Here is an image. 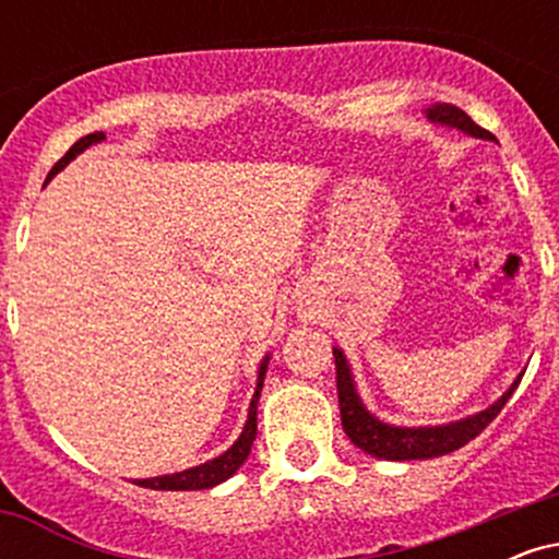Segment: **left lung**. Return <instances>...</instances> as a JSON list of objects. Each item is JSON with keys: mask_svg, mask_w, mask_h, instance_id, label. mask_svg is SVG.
Wrapping results in <instances>:
<instances>
[{"mask_svg": "<svg viewBox=\"0 0 559 559\" xmlns=\"http://www.w3.org/2000/svg\"><path fill=\"white\" fill-rule=\"evenodd\" d=\"M428 118L433 123L460 128V131L471 133L476 139H493L486 128L473 123V118L467 112L460 110L454 105H433L428 110ZM497 141V139H493ZM333 360H336V391H338V409H342V426L344 433L349 436L352 444L360 447L365 454L378 460H391V463H400V460H431L441 457V454L454 452V449L465 447L467 441H473L484 431L489 423L502 413L507 400L512 396V391L518 389L521 378L504 391L502 400H497L489 409L473 415V418L449 423V426H433V428H396L386 426V423L376 420L368 409L362 407L360 396H357L355 383H352L349 365L342 349H333Z\"/></svg>", "mask_w": 559, "mask_h": 559, "instance_id": "left-lung-1", "label": "left lung"}]
</instances>
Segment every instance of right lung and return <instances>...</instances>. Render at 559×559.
Instances as JSON below:
<instances>
[{"mask_svg":"<svg viewBox=\"0 0 559 559\" xmlns=\"http://www.w3.org/2000/svg\"><path fill=\"white\" fill-rule=\"evenodd\" d=\"M102 139H105V133L96 131V133H88V136H83V139L75 141V144L66 152V157L57 159L52 173H49V176H47V181L55 176V173H60L62 168H66L70 159L79 155V152H83V150H86V146H92V144H96V141H102ZM265 370H267V357L260 365L258 389H254L252 404H249L247 426H243L239 441H236V444L230 447L226 454H221V457L210 460V463H204V465L189 467V471H183V473H173V476H159V478L133 480V484L144 486V489H157V491H197V489H213V486L223 484V480L234 476V473L243 465V460L249 457V452H252V441H254V436H258V402H260L262 381H265Z\"/></svg>","mask_w":559,"mask_h":559,"instance_id":"add662e5","label":"right lung"}]
</instances>
